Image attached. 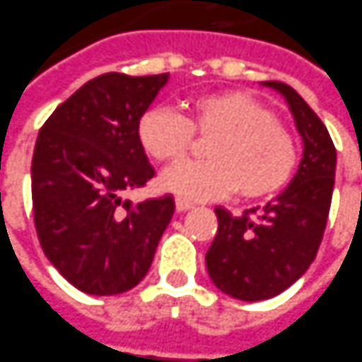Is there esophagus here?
Listing matches in <instances>:
<instances>
[{"label":"esophagus","mask_w":362,"mask_h":362,"mask_svg":"<svg viewBox=\"0 0 362 362\" xmlns=\"http://www.w3.org/2000/svg\"><path fill=\"white\" fill-rule=\"evenodd\" d=\"M191 207H193V203H191V201H185V199H179V197L175 199V209L179 211V213L191 209Z\"/></svg>","instance_id":"esophagus-1"}]
</instances>
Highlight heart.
Instances as JSON below:
<instances>
[{"label": "heart", "mask_w": 362, "mask_h": 362, "mask_svg": "<svg viewBox=\"0 0 362 362\" xmlns=\"http://www.w3.org/2000/svg\"><path fill=\"white\" fill-rule=\"evenodd\" d=\"M195 132L209 137L207 161L167 169L161 187L179 199L203 201L229 195H273L287 183L297 161V141L275 113L249 93L225 89L193 97L187 117L171 107H151L139 119V143L159 163H177L191 151Z\"/></svg>", "instance_id": "1"}]
</instances>
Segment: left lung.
<instances>
[{"label":"left lung","instance_id":"1","mask_svg":"<svg viewBox=\"0 0 362 362\" xmlns=\"http://www.w3.org/2000/svg\"><path fill=\"white\" fill-rule=\"evenodd\" d=\"M287 99L303 137V159L288 187L241 217L217 207V235L205 255L215 287L239 300L271 299L309 269L329 219L337 151L321 119L287 83L265 81Z\"/></svg>","mask_w":362,"mask_h":362}]
</instances>
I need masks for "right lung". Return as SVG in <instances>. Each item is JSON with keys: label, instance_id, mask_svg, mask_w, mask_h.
<instances>
[{"label": "right lung", "instance_id": "1", "mask_svg": "<svg viewBox=\"0 0 362 362\" xmlns=\"http://www.w3.org/2000/svg\"><path fill=\"white\" fill-rule=\"evenodd\" d=\"M169 74H103L79 87L40 129L31 161L33 221L41 249L87 295H119L151 267L175 211L171 195L123 199L153 175L139 119Z\"/></svg>", "mask_w": 362, "mask_h": 362}]
</instances>
